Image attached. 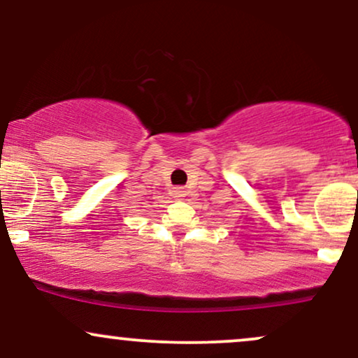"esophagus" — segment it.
Instances as JSON below:
<instances>
[{
	"label": "esophagus",
	"mask_w": 358,
	"mask_h": 358,
	"mask_svg": "<svg viewBox=\"0 0 358 358\" xmlns=\"http://www.w3.org/2000/svg\"><path fill=\"white\" fill-rule=\"evenodd\" d=\"M186 191H182V189H176L174 191V197H184L186 194H184Z\"/></svg>",
	"instance_id": "esophagus-1"
}]
</instances>
